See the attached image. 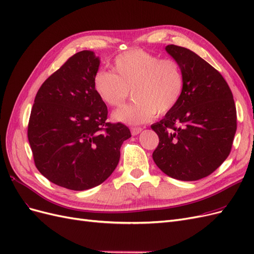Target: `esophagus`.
I'll use <instances>...</instances> for the list:
<instances>
[{
	"label": "esophagus",
	"instance_id": "1",
	"mask_svg": "<svg viewBox=\"0 0 254 254\" xmlns=\"http://www.w3.org/2000/svg\"><path fill=\"white\" fill-rule=\"evenodd\" d=\"M142 130H143V128H141V127H132L131 133H132V135H136V134H139Z\"/></svg>",
	"mask_w": 254,
	"mask_h": 254
}]
</instances>
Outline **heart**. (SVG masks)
Here are the masks:
<instances>
[{
	"instance_id": "b5f03b06",
	"label": "heart",
	"mask_w": 254,
	"mask_h": 254,
	"mask_svg": "<svg viewBox=\"0 0 254 254\" xmlns=\"http://www.w3.org/2000/svg\"><path fill=\"white\" fill-rule=\"evenodd\" d=\"M93 88L101 101L110 107H121L131 89L134 99L115 111L113 118L127 124H142L178 105L186 77L177 60L134 49L114 58L113 72H95Z\"/></svg>"
}]
</instances>
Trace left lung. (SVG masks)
Masks as SVG:
<instances>
[{
    "mask_svg": "<svg viewBox=\"0 0 254 254\" xmlns=\"http://www.w3.org/2000/svg\"><path fill=\"white\" fill-rule=\"evenodd\" d=\"M166 51L180 64L186 88L178 105L151 125L159 136L152 159L172 178L195 181L216 171L231 151L235 103L222 75L197 54L175 44Z\"/></svg>",
    "mask_w": 254,
    "mask_h": 254,
    "instance_id": "left-lung-1",
    "label": "left lung"
}]
</instances>
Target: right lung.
<instances>
[{"mask_svg": "<svg viewBox=\"0 0 254 254\" xmlns=\"http://www.w3.org/2000/svg\"><path fill=\"white\" fill-rule=\"evenodd\" d=\"M99 59L74 54L38 90L27 136L34 162L51 182L73 190L102 184L117 167L123 142L131 136L109 123L108 108L93 88Z\"/></svg>", "mask_w": 254, "mask_h": 254, "instance_id": "add662e5", "label": "right lung"}]
</instances>
